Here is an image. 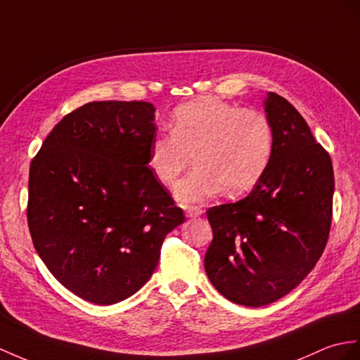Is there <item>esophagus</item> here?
I'll return each mask as SVG.
<instances>
[{"label": "esophagus", "instance_id": "34e87169", "mask_svg": "<svg viewBox=\"0 0 360 360\" xmlns=\"http://www.w3.org/2000/svg\"><path fill=\"white\" fill-rule=\"evenodd\" d=\"M203 214V209L198 206H186V217L192 218V217H200Z\"/></svg>", "mask_w": 360, "mask_h": 360}]
</instances>
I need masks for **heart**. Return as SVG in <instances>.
I'll list each match as a JSON object with an SVG mask.
<instances>
[{
  "instance_id": "b5f03b06",
  "label": "heart",
  "mask_w": 360,
  "mask_h": 360,
  "mask_svg": "<svg viewBox=\"0 0 360 360\" xmlns=\"http://www.w3.org/2000/svg\"><path fill=\"white\" fill-rule=\"evenodd\" d=\"M271 154L274 128L264 112L220 99H197L174 111L171 134L151 140L150 165L160 181L172 185L194 155V171L175 186V197L194 203L223 189L229 195L252 189Z\"/></svg>"
}]
</instances>
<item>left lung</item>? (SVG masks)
<instances>
[{
    "label": "left lung",
    "mask_w": 360,
    "mask_h": 360,
    "mask_svg": "<svg viewBox=\"0 0 360 360\" xmlns=\"http://www.w3.org/2000/svg\"><path fill=\"white\" fill-rule=\"evenodd\" d=\"M274 154L250 194L207 209L214 240L205 255L210 283L226 300L262 307L281 300L316 266L328 240L335 175L293 105L267 93Z\"/></svg>",
    "instance_id": "left-lung-1"
}]
</instances>
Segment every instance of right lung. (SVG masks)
<instances>
[{
	"mask_svg": "<svg viewBox=\"0 0 360 360\" xmlns=\"http://www.w3.org/2000/svg\"><path fill=\"white\" fill-rule=\"evenodd\" d=\"M154 112L150 102L85 103L51 129L30 165L33 246L60 284L93 304L140 290L165 236L185 223L146 166Z\"/></svg>",
	"mask_w": 360,
	"mask_h": 360,
	"instance_id": "right-lung-1",
	"label": "right lung"
}]
</instances>
